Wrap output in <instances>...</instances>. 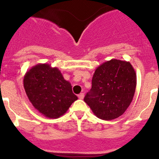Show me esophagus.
<instances>
[{
  "instance_id": "obj_1",
  "label": "esophagus",
  "mask_w": 159,
  "mask_h": 159,
  "mask_svg": "<svg viewBox=\"0 0 159 159\" xmlns=\"http://www.w3.org/2000/svg\"><path fill=\"white\" fill-rule=\"evenodd\" d=\"M78 98H79L80 99H84V93H80V94H78Z\"/></svg>"
}]
</instances>
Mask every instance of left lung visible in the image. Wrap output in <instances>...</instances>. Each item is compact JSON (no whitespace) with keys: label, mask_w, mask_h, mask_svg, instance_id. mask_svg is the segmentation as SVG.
Masks as SVG:
<instances>
[{"label":"left lung","mask_w":159,"mask_h":159,"mask_svg":"<svg viewBox=\"0 0 159 159\" xmlns=\"http://www.w3.org/2000/svg\"><path fill=\"white\" fill-rule=\"evenodd\" d=\"M137 75L130 62L112 60L97 68L84 102L96 116L115 119L125 113L135 93Z\"/></svg>","instance_id":"obj_1"}]
</instances>
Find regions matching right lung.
<instances>
[{
    "label": "right lung",
    "instance_id": "right-lung-1",
    "mask_svg": "<svg viewBox=\"0 0 159 159\" xmlns=\"http://www.w3.org/2000/svg\"><path fill=\"white\" fill-rule=\"evenodd\" d=\"M23 85L34 109L49 118H60L78 99L59 69L47 63L31 67L24 76Z\"/></svg>",
    "mask_w": 159,
    "mask_h": 159
}]
</instances>
